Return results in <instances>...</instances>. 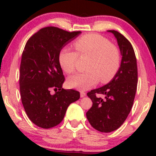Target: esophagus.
Listing matches in <instances>:
<instances>
[{
	"label": "esophagus",
	"mask_w": 156,
	"mask_h": 156,
	"mask_svg": "<svg viewBox=\"0 0 156 156\" xmlns=\"http://www.w3.org/2000/svg\"><path fill=\"white\" fill-rule=\"evenodd\" d=\"M80 95H81V97H84L86 96V93H84V91H81L80 92Z\"/></svg>",
	"instance_id": "34e87169"
}]
</instances>
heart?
<instances>
[{
  "instance_id": "b5f03b06",
  "label": "heart",
  "mask_w": 156,
  "mask_h": 156,
  "mask_svg": "<svg viewBox=\"0 0 156 156\" xmlns=\"http://www.w3.org/2000/svg\"><path fill=\"white\" fill-rule=\"evenodd\" d=\"M74 46L78 54L69 48H63L59 52V62L64 72L69 74L75 72L78 54L90 55L91 58L87 64V72L75 74L68 78L69 87L85 90L100 80L102 83H107L115 76L120 68V53L107 39L98 34H86L75 41Z\"/></svg>"
}]
</instances>
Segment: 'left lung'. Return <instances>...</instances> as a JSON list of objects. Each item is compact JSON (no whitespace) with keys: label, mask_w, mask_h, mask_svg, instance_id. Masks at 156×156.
Here are the masks:
<instances>
[{"label":"left lung","mask_w":156,"mask_h":156,"mask_svg":"<svg viewBox=\"0 0 156 156\" xmlns=\"http://www.w3.org/2000/svg\"><path fill=\"white\" fill-rule=\"evenodd\" d=\"M108 31L114 34L120 49V68L107 84L87 93L93 106L86 113L91 126L104 133L117 130L125 122L133 106L137 87L136 59L131 44L119 31ZM99 94L105 98L98 97Z\"/></svg>","instance_id":"8db88e82"}]
</instances>
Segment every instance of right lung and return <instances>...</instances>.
<instances>
[{"label": "right lung", "instance_id": "add662e5", "mask_svg": "<svg viewBox=\"0 0 156 156\" xmlns=\"http://www.w3.org/2000/svg\"><path fill=\"white\" fill-rule=\"evenodd\" d=\"M81 33L46 27L33 34L25 46L20 69V95L28 117L37 126L48 129L59 125L69 105L80 98L78 91L62 88L65 78L59 54Z\"/></svg>", "mask_w": 156, "mask_h": 156}]
</instances>
